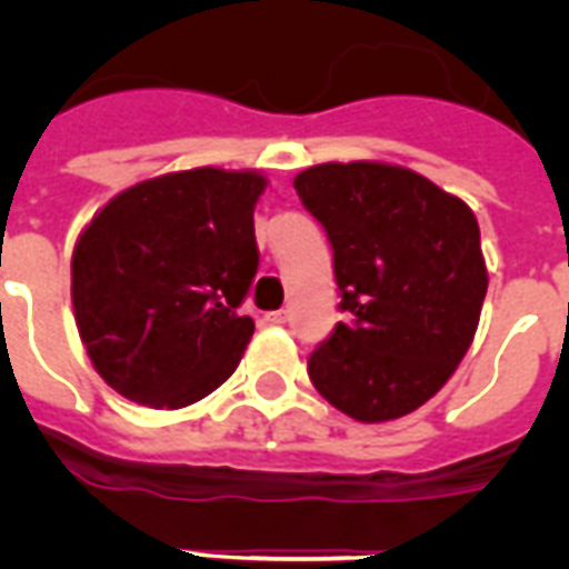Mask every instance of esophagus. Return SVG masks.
<instances>
[{
  "instance_id": "obj_1",
  "label": "esophagus",
  "mask_w": 569,
  "mask_h": 569,
  "mask_svg": "<svg viewBox=\"0 0 569 569\" xmlns=\"http://www.w3.org/2000/svg\"><path fill=\"white\" fill-rule=\"evenodd\" d=\"M266 321H268V325H286V321H289V312H286V310L266 312Z\"/></svg>"
}]
</instances>
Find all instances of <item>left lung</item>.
<instances>
[{
    "label": "left lung",
    "mask_w": 569,
    "mask_h": 569,
    "mask_svg": "<svg viewBox=\"0 0 569 569\" xmlns=\"http://www.w3.org/2000/svg\"><path fill=\"white\" fill-rule=\"evenodd\" d=\"M295 191L328 230L351 312L312 351V387L357 422L413 413L476 339L487 295L476 214L422 173L366 159L312 164Z\"/></svg>",
    "instance_id": "left-lung-1"
}]
</instances>
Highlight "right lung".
I'll list each match as a JSON object with an SVG mask.
<instances>
[{"label": "right lung", "instance_id": "right-lung-1", "mask_svg": "<svg viewBox=\"0 0 569 569\" xmlns=\"http://www.w3.org/2000/svg\"><path fill=\"white\" fill-rule=\"evenodd\" d=\"M266 173L191 168L136 182L84 223L70 301L114 392L180 410L236 372L253 337L239 303L257 274L253 209Z\"/></svg>", "mask_w": 569, "mask_h": 569}]
</instances>
